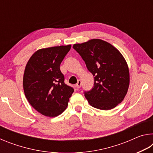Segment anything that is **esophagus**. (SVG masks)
I'll return each mask as SVG.
<instances>
[{"mask_svg": "<svg viewBox=\"0 0 153 153\" xmlns=\"http://www.w3.org/2000/svg\"><path fill=\"white\" fill-rule=\"evenodd\" d=\"M76 86L77 89H79V88H81V86H82V81H81V80L79 79L78 81H77V83L76 84Z\"/></svg>", "mask_w": 153, "mask_h": 153, "instance_id": "1", "label": "esophagus"}]
</instances>
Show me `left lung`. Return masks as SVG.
<instances>
[{"mask_svg":"<svg viewBox=\"0 0 153 153\" xmlns=\"http://www.w3.org/2000/svg\"><path fill=\"white\" fill-rule=\"evenodd\" d=\"M73 48L94 76V86L84 92L89 104L101 110L115 108L122 102L129 84L128 66L123 55L111 44L100 39L75 44Z\"/></svg>","mask_w":153,"mask_h":153,"instance_id":"1","label":"left lung"}]
</instances>
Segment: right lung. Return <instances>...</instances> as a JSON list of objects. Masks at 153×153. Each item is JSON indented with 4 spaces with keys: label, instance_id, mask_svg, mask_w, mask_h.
Returning a JSON list of instances; mask_svg holds the SVG:
<instances>
[{
    "label": "right lung",
    "instance_id": "1",
    "mask_svg": "<svg viewBox=\"0 0 153 153\" xmlns=\"http://www.w3.org/2000/svg\"><path fill=\"white\" fill-rule=\"evenodd\" d=\"M71 45L40 49L31 56L25 66L23 79L28 102L40 113L56 117L66 109L74 92L65 84L60 65Z\"/></svg>",
    "mask_w": 153,
    "mask_h": 153
}]
</instances>
